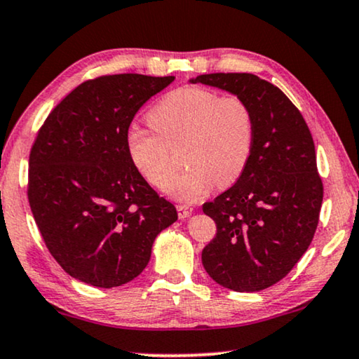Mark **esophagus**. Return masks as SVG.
I'll return each mask as SVG.
<instances>
[{"mask_svg": "<svg viewBox=\"0 0 359 359\" xmlns=\"http://www.w3.org/2000/svg\"><path fill=\"white\" fill-rule=\"evenodd\" d=\"M193 212L191 206H187V204H177V214L179 219H187Z\"/></svg>", "mask_w": 359, "mask_h": 359, "instance_id": "1", "label": "esophagus"}]
</instances>
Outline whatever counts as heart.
Wrapping results in <instances>:
<instances>
[{"instance_id": "1", "label": "heart", "mask_w": 359, "mask_h": 359, "mask_svg": "<svg viewBox=\"0 0 359 359\" xmlns=\"http://www.w3.org/2000/svg\"><path fill=\"white\" fill-rule=\"evenodd\" d=\"M152 128L134 124L128 130V151L144 179L168 190L175 173L172 147L184 142L182 161L189 163L170 186L184 201H195L212 182L226 187L240 179L252 155L255 118L240 95L204 88H180L158 102L150 113Z\"/></svg>"}]
</instances>
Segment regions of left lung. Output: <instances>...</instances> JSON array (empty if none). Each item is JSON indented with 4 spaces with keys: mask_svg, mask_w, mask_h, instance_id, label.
I'll return each mask as SVG.
<instances>
[{
    "mask_svg": "<svg viewBox=\"0 0 359 359\" xmlns=\"http://www.w3.org/2000/svg\"><path fill=\"white\" fill-rule=\"evenodd\" d=\"M193 83L230 90L254 111L255 139L246 169L235 185L203 204L217 233L201 260L220 286L262 291L294 269L315 236L323 180L311 133L287 95L252 73H209Z\"/></svg>",
    "mask_w": 359,
    "mask_h": 359,
    "instance_id": "left-lung-1",
    "label": "left lung"
}]
</instances>
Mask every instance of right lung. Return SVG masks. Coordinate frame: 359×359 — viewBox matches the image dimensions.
Listing matches in <instances>:
<instances>
[{"label":"right lung","instance_id":"1","mask_svg":"<svg viewBox=\"0 0 359 359\" xmlns=\"http://www.w3.org/2000/svg\"><path fill=\"white\" fill-rule=\"evenodd\" d=\"M174 76L102 75L72 90L39 128L27 195L49 252L95 287L133 281L156 235L177 220L134 166L128 130L139 108Z\"/></svg>","mask_w":359,"mask_h":359}]
</instances>
